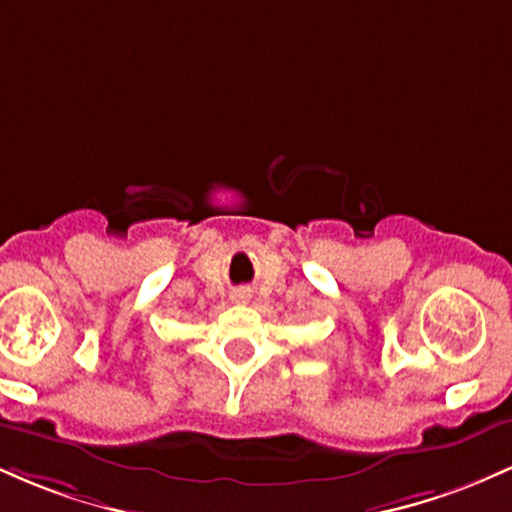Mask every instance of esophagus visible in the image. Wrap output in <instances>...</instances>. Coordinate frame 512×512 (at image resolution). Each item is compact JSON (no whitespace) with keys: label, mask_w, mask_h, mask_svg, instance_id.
<instances>
[{"label":"esophagus","mask_w":512,"mask_h":512,"mask_svg":"<svg viewBox=\"0 0 512 512\" xmlns=\"http://www.w3.org/2000/svg\"><path fill=\"white\" fill-rule=\"evenodd\" d=\"M231 298H233V301H238V303H245L250 298V291L248 289H238Z\"/></svg>","instance_id":"esophagus-1"}]
</instances>
